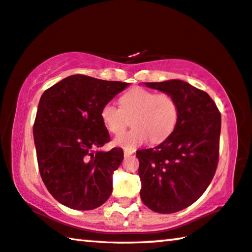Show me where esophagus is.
<instances>
[{"mask_svg": "<svg viewBox=\"0 0 252 252\" xmlns=\"http://www.w3.org/2000/svg\"><path fill=\"white\" fill-rule=\"evenodd\" d=\"M133 154V150H127V149H125V156L126 157V156H130Z\"/></svg>", "mask_w": 252, "mask_h": 252, "instance_id": "esophagus-1", "label": "esophagus"}]
</instances>
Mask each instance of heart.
Instances as JSON below:
<instances>
[{
	"instance_id": "obj_1",
	"label": "heart",
	"mask_w": 252,
	"mask_h": 252,
	"mask_svg": "<svg viewBox=\"0 0 252 252\" xmlns=\"http://www.w3.org/2000/svg\"><path fill=\"white\" fill-rule=\"evenodd\" d=\"M102 125L112 134H118L131 121L134 127L118 135L113 145L131 150L150 139L160 143L173 133L179 118V106L173 95L133 87L120 98V109L105 103L99 111Z\"/></svg>"
}]
</instances>
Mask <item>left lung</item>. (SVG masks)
I'll return each mask as SVG.
<instances>
[{
  "instance_id": "1",
  "label": "left lung",
  "mask_w": 252,
  "mask_h": 252,
  "mask_svg": "<svg viewBox=\"0 0 252 252\" xmlns=\"http://www.w3.org/2000/svg\"><path fill=\"white\" fill-rule=\"evenodd\" d=\"M146 86L173 95L179 118L160 145L137 150L140 196L155 212L175 213L196 202L212 182L219 161L221 113L206 92L186 82L170 79Z\"/></svg>"
}]
</instances>
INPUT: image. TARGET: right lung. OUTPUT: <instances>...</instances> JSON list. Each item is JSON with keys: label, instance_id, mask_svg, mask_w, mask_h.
Returning <instances> with one entry per match:
<instances>
[{"label": "right lung", "instance_id": "right-lung-1", "mask_svg": "<svg viewBox=\"0 0 252 252\" xmlns=\"http://www.w3.org/2000/svg\"><path fill=\"white\" fill-rule=\"evenodd\" d=\"M129 83L71 75L43 92L33 125L39 171L49 193L74 210L101 206L123 150H99L110 134L99 111Z\"/></svg>", "mask_w": 252, "mask_h": 252}]
</instances>
